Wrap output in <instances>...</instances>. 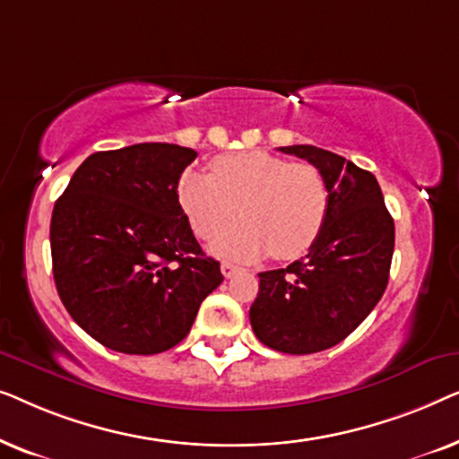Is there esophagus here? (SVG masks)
I'll return each instance as SVG.
<instances>
[{"label":"esophagus","mask_w":459,"mask_h":459,"mask_svg":"<svg viewBox=\"0 0 459 459\" xmlns=\"http://www.w3.org/2000/svg\"><path fill=\"white\" fill-rule=\"evenodd\" d=\"M238 272H240V267L234 265V263H230V261L221 263V273L225 275V278H234Z\"/></svg>","instance_id":"1"}]
</instances>
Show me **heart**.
<instances>
[{
    "mask_svg": "<svg viewBox=\"0 0 459 459\" xmlns=\"http://www.w3.org/2000/svg\"><path fill=\"white\" fill-rule=\"evenodd\" d=\"M178 198L194 234L212 240L240 215L247 219L215 244L231 259H259L272 253L280 261L303 256L328 215V186L309 162H290L265 150L217 156L211 175L186 171Z\"/></svg>",
    "mask_w": 459,
    "mask_h": 459,
    "instance_id": "b5f03b06",
    "label": "heart"
}]
</instances>
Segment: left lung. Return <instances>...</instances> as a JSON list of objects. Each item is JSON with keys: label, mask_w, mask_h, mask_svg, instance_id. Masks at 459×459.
<instances>
[{"label": "left lung", "mask_w": 459, "mask_h": 459, "mask_svg": "<svg viewBox=\"0 0 459 459\" xmlns=\"http://www.w3.org/2000/svg\"><path fill=\"white\" fill-rule=\"evenodd\" d=\"M278 150L322 173L328 215L303 259L259 273L250 325L269 349L309 355L344 341L378 305L391 272L394 223L369 171L316 146Z\"/></svg>", "instance_id": "obj_1"}]
</instances>
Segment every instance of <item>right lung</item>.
I'll return each instance as SVG.
<instances>
[{
  "label": "right lung",
  "mask_w": 459,
  "mask_h": 459,
  "mask_svg": "<svg viewBox=\"0 0 459 459\" xmlns=\"http://www.w3.org/2000/svg\"><path fill=\"white\" fill-rule=\"evenodd\" d=\"M196 156L159 142L96 152L56 200V288L74 322L104 347L127 355L175 347L223 281L178 198L181 173Z\"/></svg>",
  "instance_id": "right-lung-1"
}]
</instances>
